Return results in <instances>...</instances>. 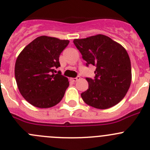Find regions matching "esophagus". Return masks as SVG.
I'll return each instance as SVG.
<instances>
[{
	"instance_id": "esophagus-1",
	"label": "esophagus",
	"mask_w": 150,
	"mask_h": 150,
	"mask_svg": "<svg viewBox=\"0 0 150 150\" xmlns=\"http://www.w3.org/2000/svg\"><path fill=\"white\" fill-rule=\"evenodd\" d=\"M80 79V76H76V78H71V80L73 81V82H77L78 80H79Z\"/></svg>"
}]
</instances>
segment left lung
I'll use <instances>...</instances> for the list:
<instances>
[{"label": "left lung", "mask_w": 150, "mask_h": 150, "mask_svg": "<svg viewBox=\"0 0 150 150\" xmlns=\"http://www.w3.org/2000/svg\"><path fill=\"white\" fill-rule=\"evenodd\" d=\"M82 58L96 67L94 79L86 78L88 89L81 93L87 105L108 109L120 102L132 80L131 63L125 48L109 37L97 35L74 40Z\"/></svg>", "instance_id": "left-lung-1"}]
</instances>
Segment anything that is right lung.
<instances>
[{
  "label": "right lung",
  "mask_w": 150,
  "mask_h": 150,
  "mask_svg": "<svg viewBox=\"0 0 150 150\" xmlns=\"http://www.w3.org/2000/svg\"><path fill=\"white\" fill-rule=\"evenodd\" d=\"M68 40L40 36L23 48L17 58L15 76L23 97L39 108L57 105L69 85L68 78L55 69Z\"/></svg>",
  "instance_id": "1"
}]
</instances>
